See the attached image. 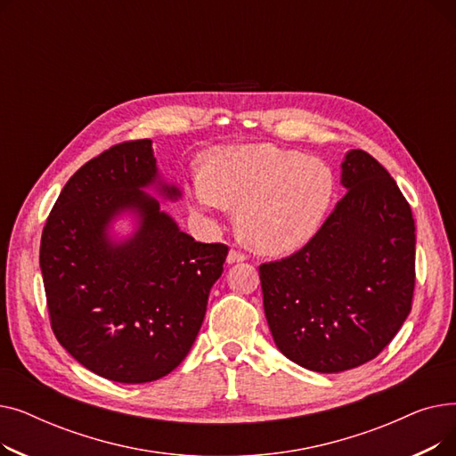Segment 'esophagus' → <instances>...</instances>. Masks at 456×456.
Listing matches in <instances>:
<instances>
[{
	"label": "esophagus",
	"mask_w": 456,
	"mask_h": 456,
	"mask_svg": "<svg viewBox=\"0 0 456 456\" xmlns=\"http://www.w3.org/2000/svg\"><path fill=\"white\" fill-rule=\"evenodd\" d=\"M246 258H248V255L242 253L240 249H236V248H232V249L229 251V255H227V262H229V265H234V262H244Z\"/></svg>",
	"instance_id": "esophagus-1"
}]
</instances>
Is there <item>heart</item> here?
<instances>
[{
  "mask_svg": "<svg viewBox=\"0 0 456 456\" xmlns=\"http://www.w3.org/2000/svg\"><path fill=\"white\" fill-rule=\"evenodd\" d=\"M334 196L330 167L272 143L212 150L190 200L203 212L238 207V229L258 251L282 255L308 244Z\"/></svg>",
  "mask_w": 456,
  "mask_h": 456,
  "instance_id": "1",
  "label": "heart"
}]
</instances>
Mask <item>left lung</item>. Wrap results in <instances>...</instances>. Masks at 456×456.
Returning a JSON list of instances; mask_svg holds the SVG:
<instances>
[{
    "instance_id": "left-lung-1",
    "label": "left lung",
    "mask_w": 456,
    "mask_h": 456,
    "mask_svg": "<svg viewBox=\"0 0 456 456\" xmlns=\"http://www.w3.org/2000/svg\"><path fill=\"white\" fill-rule=\"evenodd\" d=\"M346 196L303 249L260 265L272 337L292 362L320 373L366 364L409 316L416 225L394 177L370 153L342 164Z\"/></svg>"
}]
</instances>
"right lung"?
<instances>
[{"label":"right lung","instance_id":"obj_1","mask_svg":"<svg viewBox=\"0 0 456 456\" xmlns=\"http://www.w3.org/2000/svg\"><path fill=\"white\" fill-rule=\"evenodd\" d=\"M151 140H127L69 177L40 240L53 334L86 370L127 385L174 371L201 329L229 248L196 242L140 188L157 175ZM166 196H179L164 186ZM124 208L142 218L126 245L104 227Z\"/></svg>","mask_w":456,"mask_h":456}]
</instances>
